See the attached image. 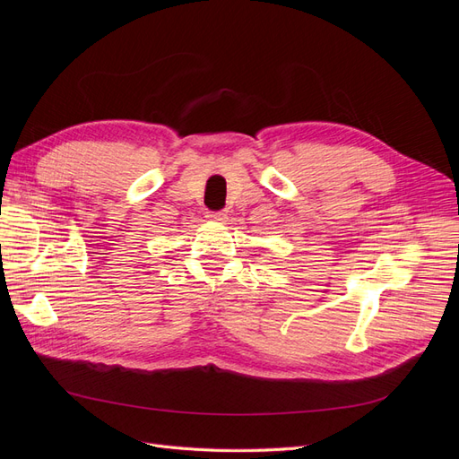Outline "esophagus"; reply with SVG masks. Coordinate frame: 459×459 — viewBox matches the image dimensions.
I'll return each instance as SVG.
<instances>
[{"label": "esophagus", "instance_id": "1", "mask_svg": "<svg viewBox=\"0 0 459 459\" xmlns=\"http://www.w3.org/2000/svg\"><path fill=\"white\" fill-rule=\"evenodd\" d=\"M208 220H214V221H226V212L224 211H218V212H206Z\"/></svg>", "mask_w": 459, "mask_h": 459}]
</instances>
